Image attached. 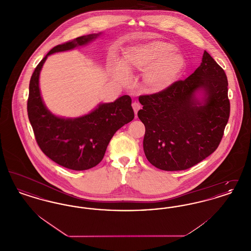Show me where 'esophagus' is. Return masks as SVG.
<instances>
[{"label":"esophagus","instance_id":"1","mask_svg":"<svg viewBox=\"0 0 251 251\" xmlns=\"http://www.w3.org/2000/svg\"><path fill=\"white\" fill-rule=\"evenodd\" d=\"M131 106H132V109H133V111H134V114H135V116H136V115H137L138 110H140V108H141L140 103H138V102L134 101V102L131 104Z\"/></svg>","mask_w":251,"mask_h":251}]
</instances>
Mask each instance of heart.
<instances>
[{
    "instance_id": "heart-1",
    "label": "heart",
    "mask_w": 251,
    "mask_h": 251,
    "mask_svg": "<svg viewBox=\"0 0 251 251\" xmlns=\"http://www.w3.org/2000/svg\"><path fill=\"white\" fill-rule=\"evenodd\" d=\"M174 45L151 40L132 46L127 50L123 63L114 66V78L120 84H127L130 73L144 71L145 85L152 92H160L174 84L184 68V58L174 51Z\"/></svg>"
}]
</instances>
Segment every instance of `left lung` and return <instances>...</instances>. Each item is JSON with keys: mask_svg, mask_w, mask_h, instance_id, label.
<instances>
[{"mask_svg": "<svg viewBox=\"0 0 251 251\" xmlns=\"http://www.w3.org/2000/svg\"><path fill=\"white\" fill-rule=\"evenodd\" d=\"M148 161L166 171L184 170L211 155L229 118L224 70L204 50L201 66L183 81L139 97Z\"/></svg>", "mask_w": 251, "mask_h": 251, "instance_id": "left-lung-1", "label": "left lung"}]
</instances>
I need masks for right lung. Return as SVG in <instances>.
Here are the masks:
<instances>
[{
	"instance_id": "add662e5",
	"label": "right lung",
	"mask_w": 251,
	"mask_h": 251,
	"mask_svg": "<svg viewBox=\"0 0 251 251\" xmlns=\"http://www.w3.org/2000/svg\"><path fill=\"white\" fill-rule=\"evenodd\" d=\"M100 35L79 36L51 49L36 66L29 84L27 112L36 142L50 160L72 170L89 169L102 160L115 132L134 118L131 97L124 95L114 102L100 103L79 118H60L43 102L39 74L49 55L84 46Z\"/></svg>"
}]
</instances>
